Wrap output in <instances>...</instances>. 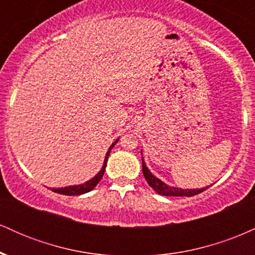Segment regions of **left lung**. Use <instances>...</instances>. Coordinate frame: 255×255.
<instances>
[{"instance_id": "1", "label": "left lung", "mask_w": 255, "mask_h": 255, "mask_svg": "<svg viewBox=\"0 0 255 255\" xmlns=\"http://www.w3.org/2000/svg\"><path fill=\"white\" fill-rule=\"evenodd\" d=\"M142 172H144V176L146 178V181H147V183L150 184V187L154 189V192H157L158 194L160 195H165V197H193V195H197L207 188V187H205V188L200 189H182L177 188V187L169 186V184L160 181L159 178L154 176V175H152V172L148 170L147 166L145 164L144 158H142Z\"/></svg>"}]
</instances>
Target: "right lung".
Here are the masks:
<instances>
[{"mask_svg":"<svg viewBox=\"0 0 255 255\" xmlns=\"http://www.w3.org/2000/svg\"><path fill=\"white\" fill-rule=\"evenodd\" d=\"M118 141H119V139L116 140V141H114L113 144H111L109 150H108V152H107V154H105L103 166H102V169L99 170V172L97 175H96L95 177H92L91 180L86 181V182L83 183V184L68 186V187H64V188H52V192L58 193V194H64V195H80V194H85V193L92 191V189L95 188L96 186H97L99 181H101V178L103 177L104 171H105V166H107V162H108V158H109L111 148H113L114 146L116 145V142H118Z\"/></svg>","mask_w":255,"mask_h":255,"instance_id":"right-lung-1","label":"right lung"}]
</instances>
